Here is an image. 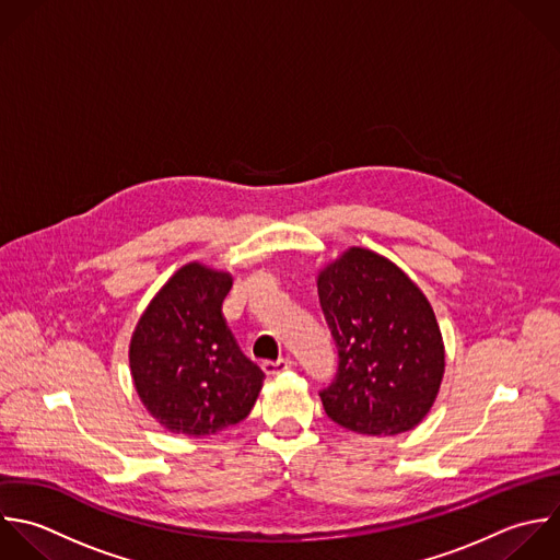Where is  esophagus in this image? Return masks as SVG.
Listing matches in <instances>:
<instances>
[{
  "label": "esophagus",
  "instance_id": "obj_1",
  "mask_svg": "<svg viewBox=\"0 0 560 560\" xmlns=\"http://www.w3.org/2000/svg\"><path fill=\"white\" fill-rule=\"evenodd\" d=\"M261 369H264L266 375H279V373L292 369V360H290V358H279V360H275V362H272V360H266V362L261 364Z\"/></svg>",
  "mask_w": 560,
  "mask_h": 560
}]
</instances>
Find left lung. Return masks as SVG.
Wrapping results in <instances>:
<instances>
[{
	"mask_svg": "<svg viewBox=\"0 0 560 560\" xmlns=\"http://www.w3.org/2000/svg\"><path fill=\"white\" fill-rule=\"evenodd\" d=\"M318 299L338 347V373L320 390L327 417L371 436L419 425L445 373L425 294L390 259L353 246L320 270Z\"/></svg>",
	"mask_w": 560,
	"mask_h": 560,
	"instance_id": "obj_1",
	"label": "left lung"
}]
</instances>
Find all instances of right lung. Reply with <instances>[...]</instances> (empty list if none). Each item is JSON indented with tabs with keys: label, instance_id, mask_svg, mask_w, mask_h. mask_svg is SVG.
<instances>
[{
	"label": "right lung",
	"instance_id": "1",
	"mask_svg": "<svg viewBox=\"0 0 560 560\" xmlns=\"http://www.w3.org/2000/svg\"><path fill=\"white\" fill-rule=\"evenodd\" d=\"M229 272L187 264L150 301L130 340V375L145 410L170 432L209 436L253 410L264 371L222 316Z\"/></svg>",
	"mask_w": 560,
	"mask_h": 560
}]
</instances>
